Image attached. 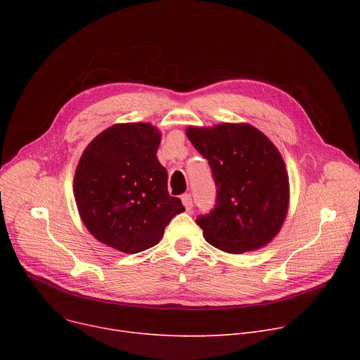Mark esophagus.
<instances>
[{
  "instance_id": "34e87169",
  "label": "esophagus",
  "mask_w": 360,
  "mask_h": 360,
  "mask_svg": "<svg viewBox=\"0 0 360 360\" xmlns=\"http://www.w3.org/2000/svg\"><path fill=\"white\" fill-rule=\"evenodd\" d=\"M181 200H182V204H184L185 209H186V210H191V207H193L191 194H184V195L181 197Z\"/></svg>"
}]
</instances>
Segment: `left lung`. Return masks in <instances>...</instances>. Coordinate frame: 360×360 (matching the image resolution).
Masks as SVG:
<instances>
[{
	"mask_svg": "<svg viewBox=\"0 0 360 360\" xmlns=\"http://www.w3.org/2000/svg\"><path fill=\"white\" fill-rule=\"evenodd\" d=\"M185 132L209 160L217 188L214 209L197 217L204 239L229 254L266 247L289 209V176L277 147L248 124Z\"/></svg>",
	"mask_w": 360,
	"mask_h": 360,
	"instance_id": "8db88e82",
	"label": "left lung"
}]
</instances>
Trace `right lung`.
Instances as JSON below:
<instances>
[{
	"instance_id": "obj_1",
	"label": "right lung",
	"mask_w": 360,
	"mask_h": 360,
	"mask_svg": "<svg viewBox=\"0 0 360 360\" xmlns=\"http://www.w3.org/2000/svg\"><path fill=\"white\" fill-rule=\"evenodd\" d=\"M160 132L147 122L115 124L86 147L75 169L74 197L87 231L125 254L146 251L185 209L167 193L158 160Z\"/></svg>"
}]
</instances>
